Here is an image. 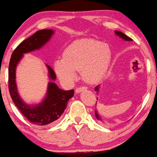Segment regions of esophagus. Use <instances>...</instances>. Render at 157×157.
Segmentation results:
<instances>
[{"instance_id":"obj_1","label":"esophagus","mask_w":157,"mask_h":157,"mask_svg":"<svg viewBox=\"0 0 157 157\" xmlns=\"http://www.w3.org/2000/svg\"><path fill=\"white\" fill-rule=\"evenodd\" d=\"M87 88L86 86H79V87H77L76 89V93H79V92H81V91L85 90V89H86Z\"/></svg>"}]
</instances>
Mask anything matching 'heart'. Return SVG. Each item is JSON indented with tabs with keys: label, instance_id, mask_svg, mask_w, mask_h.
Returning <instances> with one entry per match:
<instances>
[{
	"label": "heart",
	"instance_id": "obj_1",
	"mask_svg": "<svg viewBox=\"0 0 157 157\" xmlns=\"http://www.w3.org/2000/svg\"><path fill=\"white\" fill-rule=\"evenodd\" d=\"M110 60L111 51L107 44L91 39H82L65 50L63 59L56 61L55 69L59 78L66 83L74 78L75 71L81 70L83 80L93 83L102 78Z\"/></svg>",
	"mask_w": 157,
	"mask_h": 157
}]
</instances>
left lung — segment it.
<instances>
[{"label":"left lung","mask_w":157,"mask_h":157,"mask_svg":"<svg viewBox=\"0 0 157 157\" xmlns=\"http://www.w3.org/2000/svg\"><path fill=\"white\" fill-rule=\"evenodd\" d=\"M115 33H116V34H117V35H118L119 36H121V38H123V40H126V41H132V40H133L131 37H129V36H128L127 35H125V34H124V33H123V32H119V31H115ZM99 86H97L95 87V89H94L95 91H98V90H99ZM95 115H96V117H97V119H99V116H98V115H97V113H95Z\"/></svg>","instance_id":"obj_1"}]
</instances>
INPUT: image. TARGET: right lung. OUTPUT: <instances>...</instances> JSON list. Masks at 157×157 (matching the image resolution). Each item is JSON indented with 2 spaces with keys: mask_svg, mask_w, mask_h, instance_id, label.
<instances>
[{
  "mask_svg": "<svg viewBox=\"0 0 157 157\" xmlns=\"http://www.w3.org/2000/svg\"><path fill=\"white\" fill-rule=\"evenodd\" d=\"M53 32L52 29L39 30L33 35L24 40L12 52L9 66V89L12 100L22 115L30 123L41 126L50 124L60 117L66 108L68 100L74 96V90H62L55 83L50 82L44 100L40 105H27L18 94L15 71L16 65L21 60L23 54L33 51L43 46L50 40ZM48 68L50 78L55 80L56 75L53 69L49 66Z\"/></svg>",
  "mask_w": 157,
  "mask_h": 157,
  "instance_id": "1",
  "label": "right lung"
}]
</instances>
